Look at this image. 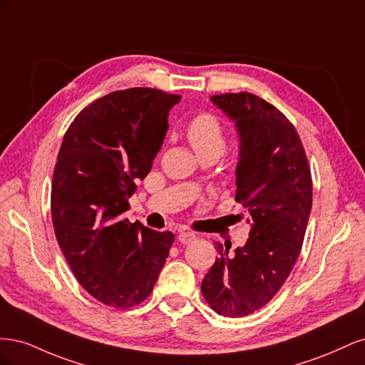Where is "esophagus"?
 Segmentation results:
<instances>
[{"mask_svg": "<svg viewBox=\"0 0 365 365\" xmlns=\"http://www.w3.org/2000/svg\"><path fill=\"white\" fill-rule=\"evenodd\" d=\"M195 239H196V235L192 233V231H181V233L178 235V240L181 242V244H184V245L192 244Z\"/></svg>", "mask_w": 365, "mask_h": 365, "instance_id": "1", "label": "esophagus"}]
</instances>
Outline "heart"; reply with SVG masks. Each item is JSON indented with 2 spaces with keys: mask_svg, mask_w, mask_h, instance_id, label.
Returning <instances> with one entry per match:
<instances>
[{
  "mask_svg": "<svg viewBox=\"0 0 365 365\" xmlns=\"http://www.w3.org/2000/svg\"><path fill=\"white\" fill-rule=\"evenodd\" d=\"M185 137L197 155L220 157L227 148V137L222 121L212 113L193 115L185 126Z\"/></svg>",
  "mask_w": 365,
  "mask_h": 365,
  "instance_id": "1",
  "label": "heart"
}]
</instances>
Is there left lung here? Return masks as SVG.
<instances>
[{"mask_svg":"<svg viewBox=\"0 0 365 365\" xmlns=\"http://www.w3.org/2000/svg\"><path fill=\"white\" fill-rule=\"evenodd\" d=\"M212 102L239 130L236 201L251 230L233 254L216 242L219 257L201 291L215 312L237 318L269 303L289 277L311 215L312 176L294 125L274 105L247 91L216 94Z\"/></svg>","mask_w":365,"mask_h":365,"instance_id":"1","label":"left lung"}]
</instances>
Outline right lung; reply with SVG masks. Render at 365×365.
Here are the masks:
<instances>
[{
	"mask_svg": "<svg viewBox=\"0 0 365 365\" xmlns=\"http://www.w3.org/2000/svg\"><path fill=\"white\" fill-rule=\"evenodd\" d=\"M178 94L129 88L83 108L65 132L51 181L58 244L82 288L114 309L150 295L175 236L123 213L168 132Z\"/></svg>",
	"mask_w": 365,
	"mask_h": 365,
	"instance_id": "1",
	"label": "right lung"
}]
</instances>
